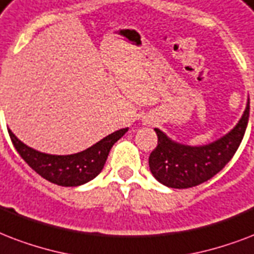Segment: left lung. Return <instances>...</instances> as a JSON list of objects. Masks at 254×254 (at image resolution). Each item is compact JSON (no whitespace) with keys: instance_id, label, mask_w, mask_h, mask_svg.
<instances>
[{"instance_id":"8db88e82","label":"left lung","mask_w":254,"mask_h":254,"mask_svg":"<svg viewBox=\"0 0 254 254\" xmlns=\"http://www.w3.org/2000/svg\"><path fill=\"white\" fill-rule=\"evenodd\" d=\"M249 119V100L239 123L227 135L205 145H186L159 128L158 145L148 159L149 170L159 183L170 188H190L219 174L233 158L243 140Z\"/></svg>"}]
</instances>
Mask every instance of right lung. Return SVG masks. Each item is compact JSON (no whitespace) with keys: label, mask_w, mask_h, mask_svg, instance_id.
Returning a JSON list of instances; mask_svg holds the SVG:
<instances>
[{"label":"right lung","mask_w":254,"mask_h":254,"mask_svg":"<svg viewBox=\"0 0 254 254\" xmlns=\"http://www.w3.org/2000/svg\"><path fill=\"white\" fill-rule=\"evenodd\" d=\"M9 135L21 158L33 170L50 183L62 187H78L96 178L103 170L110 149L125 135L128 128L118 129L109 136L82 152L72 155H50L27 147L11 132Z\"/></svg>","instance_id":"obj_1"}]
</instances>
